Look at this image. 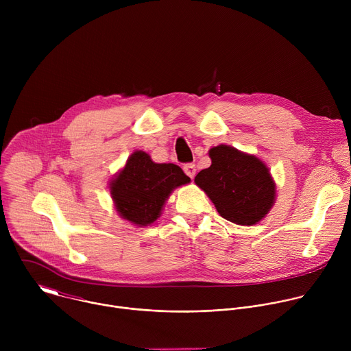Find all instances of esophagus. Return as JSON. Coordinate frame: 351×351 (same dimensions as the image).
I'll use <instances>...</instances> for the list:
<instances>
[{
	"instance_id": "obj_1",
	"label": "esophagus",
	"mask_w": 351,
	"mask_h": 351,
	"mask_svg": "<svg viewBox=\"0 0 351 351\" xmlns=\"http://www.w3.org/2000/svg\"><path fill=\"white\" fill-rule=\"evenodd\" d=\"M183 169H184V172H186V175L187 176H190L191 179L195 176V173H197V168H195V165L194 164H186L184 167H183Z\"/></svg>"
}]
</instances>
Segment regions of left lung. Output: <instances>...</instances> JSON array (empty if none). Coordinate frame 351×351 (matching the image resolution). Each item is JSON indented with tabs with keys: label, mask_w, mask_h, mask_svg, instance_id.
I'll return each instance as SVG.
<instances>
[{
	"label": "left lung",
	"mask_w": 351,
	"mask_h": 351,
	"mask_svg": "<svg viewBox=\"0 0 351 351\" xmlns=\"http://www.w3.org/2000/svg\"><path fill=\"white\" fill-rule=\"evenodd\" d=\"M211 167L194 179L222 218L237 225H254L275 202V183L265 164L254 156L221 144L210 149Z\"/></svg>",
	"instance_id": "1"
}]
</instances>
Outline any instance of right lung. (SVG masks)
<instances>
[{
	"instance_id": "add662e5",
	"label": "right lung",
	"mask_w": 351,
	"mask_h": 351,
	"mask_svg": "<svg viewBox=\"0 0 351 351\" xmlns=\"http://www.w3.org/2000/svg\"><path fill=\"white\" fill-rule=\"evenodd\" d=\"M189 182L180 167L156 164L144 152H136L112 180L111 195L123 219L145 226L160 217L171 191Z\"/></svg>"
}]
</instances>
